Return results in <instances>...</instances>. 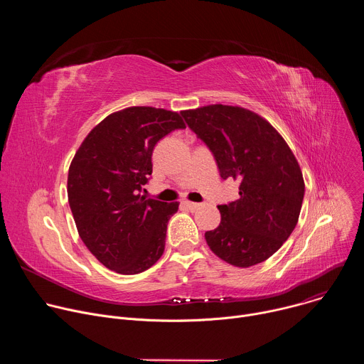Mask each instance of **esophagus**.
Returning a JSON list of instances; mask_svg holds the SVG:
<instances>
[{"label": "esophagus", "instance_id": "obj_1", "mask_svg": "<svg viewBox=\"0 0 364 364\" xmlns=\"http://www.w3.org/2000/svg\"><path fill=\"white\" fill-rule=\"evenodd\" d=\"M183 205L186 207V209L194 212V210L198 209V207H200L201 204H200V203H193V201H183Z\"/></svg>", "mask_w": 364, "mask_h": 364}]
</instances>
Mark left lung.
<instances>
[{"mask_svg": "<svg viewBox=\"0 0 364 364\" xmlns=\"http://www.w3.org/2000/svg\"><path fill=\"white\" fill-rule=\"evenodd\" d=\"M213 152L220 177L239 181V198L218 205L220 225L204 233L225 262L249 268L272 256L296 226L304 178L291 148L257 114L229 105L181 111Z\"/></svg>", "mask_w": 364, "mask_h": 364, "instance_id": "left-lung-1", "label": "left lung"}]
</instances>
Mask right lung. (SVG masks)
<instances>
[{
	"label": "right lung",
	"mask_w": 364,
	"mask_h": 364,
	"mask_svg": "<svg viewBox=\"0 0 364 364\" xmlns=\"http://www.w3.org/2000/svg\"><path fill=\"white\" fill-rule=\"evenodd\" d=\"M184 128L177 112L131 107L99 122L76 151L68 176L70 210L80 239L108 269L135 275L164 253L178 203L141 191L152 173L155 144Z\"/></svg>",
	"instance_id": "1"
}]
</instances>
